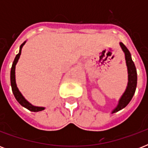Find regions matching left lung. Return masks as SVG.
<instances>
[{
  "mask_svg": "<svg viewBox=\"0 0 148 148\" xmlns=\"http://www.w3.org/2000/svg\"><path fill=\"white\" fill-rule=\"evenodd\" d=\"M120 45L125 53V59H126L127 71H128V84H127V87L125 92L122 95L121 98L120 99L118 105L114 110H113V113L117 112L118 110H121L128 104L135 93L136 87H137V80H138L137 70H136L135 65L134 64L133 60L131 59V53L123 43H120Z\"/></svg>",
  "mask_w": 148,
  "mask_h": 148,
  "instance_id": "obj_1",
  "label": "left lung"
}]
</instances>
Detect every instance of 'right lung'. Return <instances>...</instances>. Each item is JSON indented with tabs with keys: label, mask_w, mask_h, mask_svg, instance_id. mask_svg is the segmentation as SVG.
Returning a JSON list of instances; mask_svg holds the SVG:
<instances>
[{
	"label": "right lung",
	"mask_w": 148,
	"mask_h": 148,
	"mask_svg": "<svg viewBox=\"0 0 148 148\" xmlns=\"http://www.w3.org/2000/svg\"><path fill=\"white\" fill-rule=\"evenodd\" d=\"M24 44H25V42H24L21 45L19 53L16 55V57H15L14 58V62H13L11 71H10V84H11L13 94L14 95L16 100L18 101V103H19L21 106L24 107L25 108L28 109L29 110H31V111L38 112V111H41V110H44L45 108H40V107H35V106L31 105V103H29L28 101H27L26 99L23 97V95H21V93L20 92L19 90H18V88H17V84H16V81H15V65H16L17 60L19 59L20 55H21V48Z\"/></svg>",
	"instance_id": "add662e5"
}]
</instances>
